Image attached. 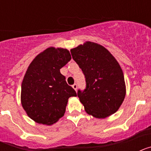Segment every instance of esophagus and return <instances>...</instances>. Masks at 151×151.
Listing matches in <instances>:
<instances>
[{
	"label": "esophagus",
	"instance_id": "34e87169",
	"mask_svg": "<svg viewBox=\"0 0 151 151\" xmlns=\"http://www.w3.org/2000/svg\"><path fill=\"white\" fill-rule=\"evenodd\" d=\"M73 88H74V90L76 91H77V88H78V85H77V84H74V85H73Z\"/></svg>",
	"mask_w": 151,
	"mask_h": 151
}]
</instances>
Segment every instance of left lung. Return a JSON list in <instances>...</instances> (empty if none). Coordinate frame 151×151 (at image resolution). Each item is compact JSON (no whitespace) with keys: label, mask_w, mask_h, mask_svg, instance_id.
Here are the masks:
<instances>
[{"label":"left lung","mask_w":151,"mask_h":151,"mask_svg":"<svg viewBox=\"0 0 151 151\" xmlns=\"http://www.w3.org/2000/svg\"><path fill=\"white\" fill-rule=\"evenodd\" d=\"M70 51L85 75L86 88L77 94L85 112L97 119L115 113L126 93L123 72L115 57L104 47L91 41Z\"/></svg>","instance_id":"left-lung-1"}]
</instances>
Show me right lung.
<instances>
[{
  "label": "right lung",
  "mask_w": 151,
  "mask_h": 151,
  "mask_svg": "<svg viewBox=\"0 0 151 151\" xmlns=\"http://www.w3.org/2000/svg\"><path fill=\"white\" fill-rule=\"evenodd\" d=\"M70 60L67 49L50 47L29 64L21 86V104L35 122L53 125L63 116L69 97L77 96L60 70Z\"/></svg>",
  "instance_id": "right-lung-1"
}]
</instances>
